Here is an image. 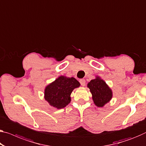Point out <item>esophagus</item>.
<instances>
[{"mask_svg":"<svg viewBox=\"0 0 146 146\" xmlns=\"http://www.w3.org/2000/svg\"><path fill=\"white\" fill-rule=\"evenodd\" d=\"M80 83L82 86H85V85H86V80L84 79H81L80 80Z\"/></svg>","mask_w":146,"mask_h":146,"instance_id":"1","label":"esophagus"}]
</instances>
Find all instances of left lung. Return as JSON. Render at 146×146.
Here are the masks:
<instances>
[{"label": "left lung", "instance_id": "obj_1", "mask_svg": "<svg viewBox=\"0 0 146 146\" xmlns=\"http://www.w3.org/2000/svg\"><path fill=\"white\" fill-rule=\"evenodd\" d=\"M90 89L92 98L95 104L98 107H103L112 98V91L104 80L98 76L91 80L87 84Z\"/></svg>", "mask_w": 146, "mask_h": 146}]
</instances>
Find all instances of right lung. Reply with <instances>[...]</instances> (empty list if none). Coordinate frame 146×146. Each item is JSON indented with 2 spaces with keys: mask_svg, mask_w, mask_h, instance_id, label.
<instances>
[{
  "mask_svg": "<svg viewBox=\"0 0 146 146\" xmlns=\"http://www.w3.org/2000/svg\"><path fill=\"white\" fill-rule=\"evenodd\" d=\"M80 86L79 82L74 78L60 76L45 88L44 98L51 106L63 108L70 102L72 92Z\"/></svg>",
  "mask_w": 146,
  "mask_h": 146,
  "instance_id": "1",
  "label": "right lung"
}]
</instances>
